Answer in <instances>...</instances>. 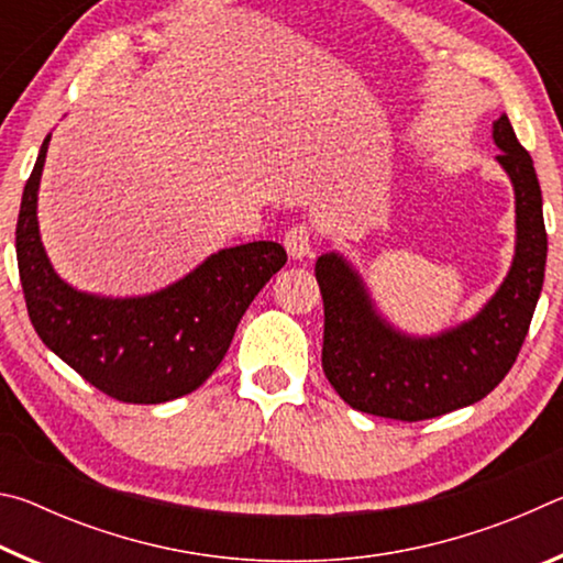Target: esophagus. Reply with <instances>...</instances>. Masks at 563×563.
<instances>
[{
    "label": "esophagus",
    "instance_id": "obj_1",
    "mask_svg": "<svg viewBox=\"0 0 563 563\" xmlns=\"http://www.w3.org/2000/svg\"><path fill=\"white\" fill-rule=\"evenodd\" d=\"M283 243H285V251H288L290 258H295V261H300V258H305V255H310V251H312L310 225H305V223L292 225L290 231L285 233Z\"/></svg>",
    "mask_w": 563,
    "mask_h": 563
}]
</instances>
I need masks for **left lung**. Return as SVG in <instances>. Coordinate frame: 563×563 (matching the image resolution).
I'll return each instance as SVG.
<instances>
[{
    "label": "left lung",
    "mask_w": 563,
    "mask_h": 563,
    "mask_svg": "<svg viewBox=\"0 0 563 563\" xmlns=\"http://www.w3.org/2000/svg\"><path fill=\"white\" fill-rule=\"evenodd\" d=\"M494 141L517 194V255L479 316L437 338H407L377 316L365 285L340 255L318 258L322 369L352 409L402 422L440 417L479 402L517 362L544 285L547 228L533 161L507 117L494 121Z\"/></svg>",
    "instance_id": "1"
}]
</instances>
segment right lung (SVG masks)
<instances>
[{
    "mask_svg": "<svg viewBox=\"0 0 563 563\" xmlns=\"http://www.w3.org/2000/svg\"><path fill=\"white\" fill-rule=\"evenodd\" d=\"M44 139L16 218V263L36 335L89 385L119 402L158 405L201 387L231 347L238 322L288 255L273 241L225 247L170 288L111 300L54 273L36 225Z\"/></svg>",
    "mask_w": 563,
    "mask_h": 563,
    "instance_id": "add662e5",
    "label": "right lung"
}]
</instances>
